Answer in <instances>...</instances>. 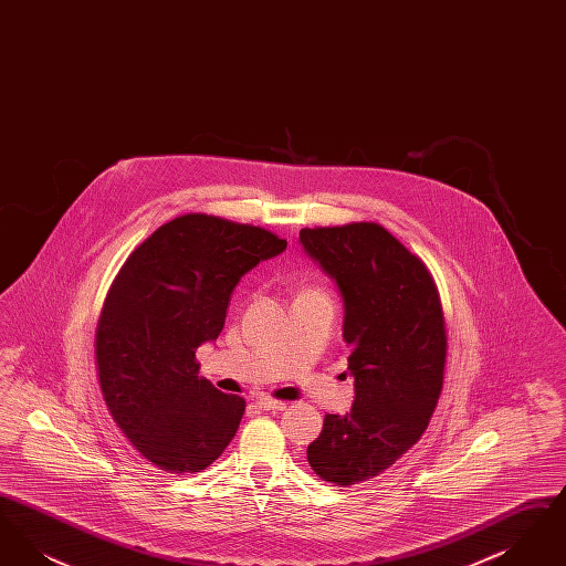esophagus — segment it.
<instances>
[{
	"label": "esophagus",
	"instance_id": "obj_1",
	"mask_svg": "<svg viewBox=\"0 0 566 566\" xmlns=\"http://www.w3.org/2000/svg\"><path fill=\"white\" fill-rule=\"evenodd\" d=\"M256 405L259 407H263V409H275V411H282V409H286V401H275V399H271V397H259L256 399Z\"/></svg>",
	"mask_w": 566,
	"mask_h": 566
}]
</instances>
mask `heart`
I'll list each match as a JSON object with an SVG mask.
<instances>
[{
  "instance_id": "obj_1",
  "label": "heart",
  "mask_w": 566,
  "mask_h": 566,
  "mask_svg": "<svg viewBox=\"0 0 566 566\" xmlns=\"http://www.w3.org/2000/svg\"><path fill=\"white\" fill-rule=\"evenodd\" d=\"M310 291H318V289H312V286H310V289H305V291H301V293H310Z\"/></svg>"
}]
</instances>
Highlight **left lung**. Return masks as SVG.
Here are the masks:
<instances>
[{"instance_id":"left-lung-1","label":"left lung","mask_w":566,"mask_h":566,"mask_svg":"<svg viewBox=\"0 0 566 566\" xmlns=\"http://www.w3.org/2000/svg\"><path fill=\"white\" fill-rule=\"evenodd\" d=\"M344 298L350 413L324 416L307 462L328 484L369 482L418 443L443 388L448 335L431 271L377 222L301 229Z\"/></svg>"}]
</instances>
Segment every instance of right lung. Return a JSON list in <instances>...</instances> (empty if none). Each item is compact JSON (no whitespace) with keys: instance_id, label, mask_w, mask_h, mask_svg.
Returning a JSON list of instances; mask_svg holds the SVG:
<instances>
[{"instance_id":"obj_1","label":"right lung","mask_w":566,"mask_h":566,"mask_svg":"<svg viewBox=\"0 0 566 566\" xmlns=\"http://www.w3.org/2000/svg\"><path fill=\"white\" fill-rule=\"evenodd\" d=\"M286 250L263 227L178 216L116 273L95 333L109 416L135 450L167 473H199L235 437L245 401L199 376L195 350L220 335L245 271Z\"/></svg>"}]
</instances>
